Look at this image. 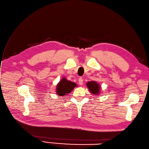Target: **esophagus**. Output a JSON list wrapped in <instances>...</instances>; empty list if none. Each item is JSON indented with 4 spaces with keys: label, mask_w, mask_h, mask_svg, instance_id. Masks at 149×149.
<instances>
[{
    "label": "esophagus",
    "mask_w": 149,
    "mask_h": 149,
    "mask_svg": "<svg viewBox=\"0 0 149 149\" xmlns=\"http://www.w3.org/2000/svg\"><path fill=\"white\" fill-rule=\"evenodd\" d=\"M79 83L80 85H82L83 84V79L82 78H79Z\"/></svg>",
    "instance_id": "esophagus-1"
}]
</instances>
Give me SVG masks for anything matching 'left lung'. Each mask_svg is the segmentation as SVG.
Listing matches in <instances>:
<instances>
[{"mask_svg":"<svg viewBox=\"0 0 149 149\" xmlns=\"http://www.w3.org/2000/svg\"><path fill=\"white\" fill-rule=\"evenodd\" d=\"M88 88L89 89L92 94L95 95H99L101 91V86L96 81H89L86 83Z\"/></svg>","mask_w":149,"mask_h":149,"instance_id":"1","label":"left lung"}]
</instances>
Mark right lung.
<instances>
[{"label":"right lung","mask_w":149,"mask_h":149,"mask_svg":"<svg viewBox=\"0 0 149 149\" xmlns=\"http://www.w3.org/2000/svg\"><path fill=\"white\" fill-rule=\"evenodd\" d=\"M76 86H77L76 83L67 80L65 77H62L56 85V93L58 96L65 97V96H67Z\"/></svg>","instance_id":"add662e5"}]
</instances>
